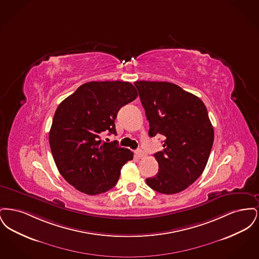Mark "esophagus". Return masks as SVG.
<instances>
[{
    "label": "esophagus",
    "instance_id": "34e87169",
    "mask_svg": "<svg viewBox=\"0 0 259 259\" xmlns=\"http://www.w3.org/2000/svg\"><path fill=\"white\" fill-rule=\"evenodd\" d=\"M135 154L136 156H137L138 158H143V157H145V156H146V153H145L143 150H141V149L136 150Z\"/></svg>",
    "mask_w": 259,
    "mask_h": 259
}]
</instances>
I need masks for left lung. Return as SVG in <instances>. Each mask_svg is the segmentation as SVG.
Listing matches in <instances>:
<instances>
[{"label": "left lung", "instance_id": "left-lung-1", "mask_svg": "<svg viewBox=\"0 0 259 259\" xmlns=\"http://www.w3.org/2000/svg\"><path fill=\"white\" fill-rule=\"evenodd\" d=\"M149 122L148 135L164 137L154 154L159 170L147 185L163 194L186 189L202 175L213 144L208 111L197 96L167 81H136Z\"/></svg>", "mask_w": 259, "mask_h": 259}]
</instances>
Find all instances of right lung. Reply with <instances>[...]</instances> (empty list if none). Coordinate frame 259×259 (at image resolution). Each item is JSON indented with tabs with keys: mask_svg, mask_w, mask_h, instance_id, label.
<instances>
[{
	"mask_svg": "<svg viewBox=\"0 0 259 259\" xmlns=\"http://www.w3.org/2000/svg\"><path fill=\"white\" fill-rule=\"evenodd\" d=\"M138 92L127 81H90L65 99L54 113L50 131L53 159L62 177L78 191L97 195L116 185L133 152L101 134L116 135L114 120Z\"/></svg>",
	"mask_w": 259,
	"mask_h": 259,
	"instance_id": "1",
	"label": "right lung"
}]
</instances>
